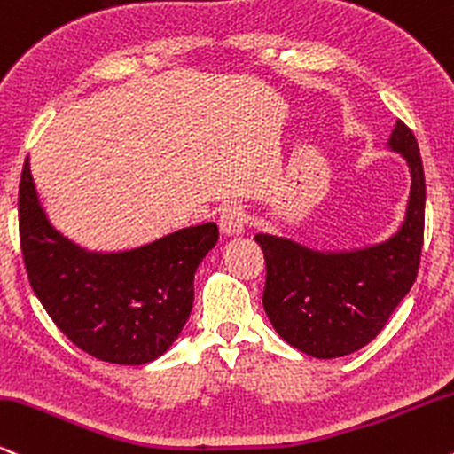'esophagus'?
I'll return each mask as SVG.
<instances>
[{
    "label": "esophagus",
    "mask_w": 454,
    "mask_h": 454,
    "mask_svg": "<svg viewBox=\"0 0 454 454\" xmlns=\"http://www.w3.org/2000/svg\"><path fill=\"white\" fill-rule=\"evenodd\" d=\"M248 223V215L244 210V206L239 204H227L221 210V218H218V225H221V231L225 236H239L244 233Z\"/></svg>",
    "instance_id": "obj_1"
}]
</instances>
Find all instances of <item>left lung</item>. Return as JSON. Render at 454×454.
I'll use <instances>...</instances> for the list:
<instances>
[{"label":"left lung","instance_id":"8db88e82","mask_svg":"<svg viewBox=\"0 0 454 454\" xmlns=\"http://www.w3.org/2000/svg\"><path fill=\"white\" fill-rule=\"evenodd\" d=\"M388 148L406 159V218L387 242L323 253L289 238L257 233L263 250V308L285 342L317 359L355 353L382 332L417 280L425 231V172L412 129L395 122Z\"/></svg>","mask_w":454,"mask_h":454}]
</instances>
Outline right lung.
Masks as SVG:
<instances>
[{
    "instance_id": "add662e5",
    "label": "right lung",
    "mask_w": 454,
    "mask_h": 454,
    "mask_svg": "<svg viewBox=\"0 0 454 454\" xmlns=\"http://www.w3.org/2000/svg\"><path fill=\"white\" fill-rule=\"evenodd\" d=\"M19 233L31 289L52 323L80 350L119 365H144L174 344L193 308L197 265L218 239L215 223H204L121 253L78 247L48 221L29 157Z\"/></svg>"
}]
</instances>
